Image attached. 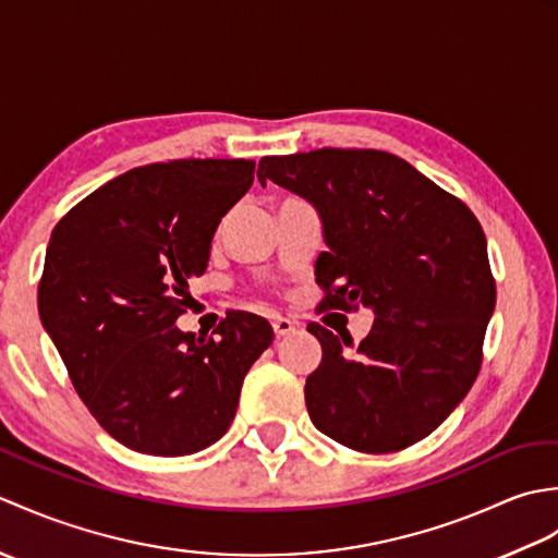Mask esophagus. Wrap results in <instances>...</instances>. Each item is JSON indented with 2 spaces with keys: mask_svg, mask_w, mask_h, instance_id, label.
<instances>
[{
  "mask_svg": "<svg viewBox=\"0 0 558 558\" xmlns=\"http://www.w3.org/2000/svg\"><path fill=\"white\" fill-rule=\"evenodd\" d=\"M300 328L298 322H292V318H286V316H276L272 318V330H276L278 338H286L290 333H294V330Z\"/></svg>",
  "mask_w": 558,
  "mask_h": 558,
  "instance_id": "esophagus-1",
  "label": "esophagus"
}]
</instances>
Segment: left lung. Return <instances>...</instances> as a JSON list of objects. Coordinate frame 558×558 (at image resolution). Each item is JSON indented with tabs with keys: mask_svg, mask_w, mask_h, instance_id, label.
<instances>
[{
	"mask_svg": "<svg viewBox=\"0 0 558 558\" xmlns=\"http://www.w3.org/2000/svg\"><path fill=\"white\" fill-rule=\"evenodd\" d=\"M258 180L310 201L328 252L322 310L374 312L360 348L310 324L322 364L306 410L333 441L390 453L429 436L475 384L496 306L487 240L472 210L384 150L322 148L258 162Z\"/></svg>",
	"mask_w": 558,
	"mask_h": 558,
	"instance_id": "left-lung-1",
	"label": "left lung"
}]
</instances>
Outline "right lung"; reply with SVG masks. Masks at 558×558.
Returning a JSON list of instances; mask_svg holds the SVG:
<instances>
[{"instance_id":"right-lung-1","label":"right lung","mask_w":558,"mask_h":558,"mask_svg":"<svg viewBox=\"0 0 558 558\" xmlns=\"http://www.w3.org/2000/svg\"><path fill=\"white\" fill-rule=\"evenodd\" d=\"M254 170V160L213 158L134 168L52 230L40 322L93 417L138 453L174 458L216 444L272 342L270 324L248 312H230L216 338L174 326Z\"/></svg>"}]
</instances>
